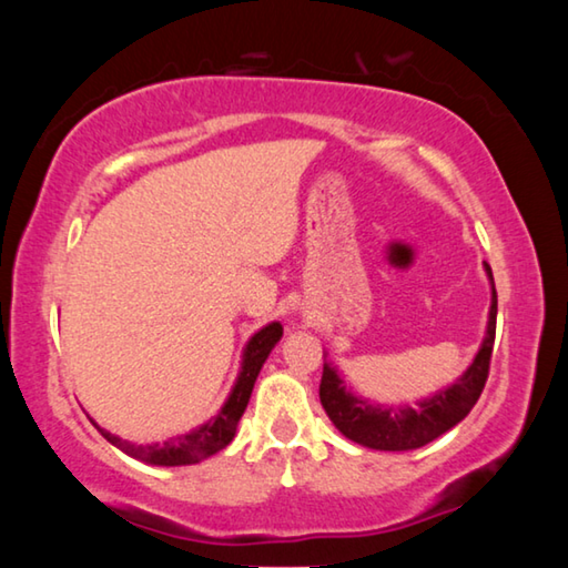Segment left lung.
Listing matches in <instances>:
<instances>
[{
	"instance_id": "8db88e82",
	"label": "left lung",
	"mask_w": 568,
	"mask_h": 568,
	"mask_svg": "<svg viewBox=\"0 0 568 568\" xmlns=\"http://www.w3.org/2000/svg\"><path fill=\"white\" fill-rule=\"evenodd\" d=\"M488 277L494 281L491 267ZM496 287L491 297V315H488L486 341L480 345L474 363L468 365L464 378L454 386L440 390L438 396L426 398L418 408H381L371 406L368 400L355 398L345 390L331 365H323L321 378V403L328 418L335 423L345 438L355 444L376 448V450H413L430 444L438 436H444L456 423L464 420L470 408L476 406L488 381L491 368V353L496 341Z\"/></svg>"
}]
</instances>
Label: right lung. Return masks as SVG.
Returning a JSON list of instances; mask_svg holds the SVG:
<instances>
[{"label":"right lung","instance_id":"obj_1","mask_svg":"<svg viewBox=\"0 0 568 568\" xmlns=\"http://www.w3.org/2000/svg\"><path fill=\"white\" fill-rule=\"evenodd\" d=\"M281 335H283V325L271 323V325H265L261 333H255L253 338H250L245 355H243V371H240L235 388H233V393H230V398L223 406V410H220L213 420H207L205 426L192 430V434L170 438L162 446L160 444L134 446V444H128V440L112 436L110 430L100 428L98 423H94V426L100 428V434L108 438L112 446H118L120 450H124V454L132 458L145 460V464H152V466L200 464V460H205L213 454H217V450H223L230 440H233L237 420L247 408V400H250V393H253L257 373H261L265 358L275 348V343L281 341Z\"/></svg>","mask_w":568,"mask_h":568}]
</instances>
